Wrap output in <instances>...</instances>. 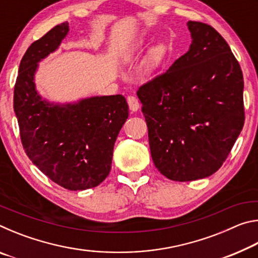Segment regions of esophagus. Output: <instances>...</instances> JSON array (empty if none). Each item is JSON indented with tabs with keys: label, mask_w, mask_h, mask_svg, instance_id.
Listing matches in <instances>:
<instances>
[{
	"label": "esophagus",
	"mask_w": 258,
	"mask_h": 258,
	"mask_svg": "<svg viewBox=\"0 0 258 258\" xmlns=\"http://www.w3.org/2000/svg\"><path fill=\"white\" fill-rule=\"evenodd\" d=\"M127 103H128L130 109L132 111H137L140 108L139 100L137 99V97H134V95H130V97L127 98Z\"/></svg>",
	"instance_id": "esophagus-1"
}]
</instances>
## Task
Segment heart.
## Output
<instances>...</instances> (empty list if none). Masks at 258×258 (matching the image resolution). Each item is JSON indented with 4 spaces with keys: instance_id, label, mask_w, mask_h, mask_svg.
Returning a JSON list of instances; mask_svg holds the SVG:
<instances>
[{
    "instance_id": "1",
    "label": "heart",
    "mask_w": 258,
    "mask_h": 258,
    "mask_svg": "<svg viewBox=\"0 0 258 258\" xmlns=\"http://www.w3.org/2000/svg\"><path fill=\"white\" fill-rule=\"evenodd\" d=\"M165 53V46L164 45H157L156 47H154L150 53L149 56V64L150 67H155L157 63L159 62L163 58V55Z\"/></svg>"
}]
</instances>
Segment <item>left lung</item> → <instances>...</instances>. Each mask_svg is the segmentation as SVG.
<instances>
[{"instance_id":"8db88e82","label":"left lung","mask_w":258,"mask_h":258,"mask_svg":"<svg viewBox=\"0 0 258 258\" xmlns=\"http://www.w3.org/2000/svg\"><path fill=\"white\" fill-rule=\"evenodd\" d=\"M187 27L189 51L137 92L154 164L178 182L218 171L244 124L243 76L229 44L207 24Z\"/></svg>"}]
</instances>
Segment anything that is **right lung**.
Segmentation results:
<instances>
[{
    "mask_svg": "<svg viewBox=\"0 0 258 258\" xmlns=\"http://www.w3.org/2000/svg\"><path fill=\"white\" fill-rule=\"evenodd\" d=\"M68 30L67 21L56 25L26 51L15 85L14 108L28 158L51 181L77 191L97 186L108 176L128 106L120 94L62 106L41 99L34 84L37 62L58 49Z\"/></svg>",
    "mask_w": 258,
    "mask_h": 258,
    "instance_id": "right-lung-1",
    "label": "right lung"
}]
</instances>
